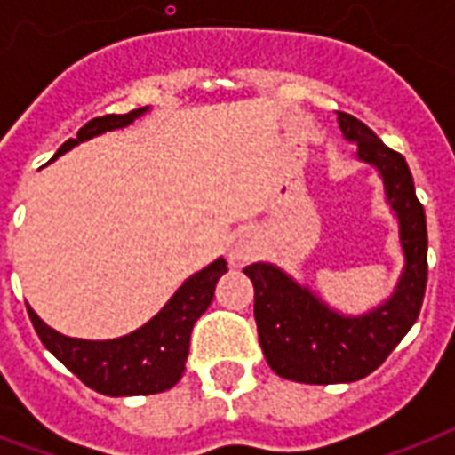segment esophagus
Returning <instances> with one entry per match:
<instances>
[{
  "label": "esophagus",
  "instance_id": "34e87169",
  "mask_svg": "<svg viewBox=\"0 0 455 455\" xmlns=\"http://www.w3.org/2000/svg\"><path fill=\"white\" fill-rule=\"evenodd\" d=\"M252 257H255V248L248 241H238L228 252V262L234 267H245L248 262H252Z\"/></svg>",
  "mask_w": 455,
  "mask_h": 455
}]
</instances>
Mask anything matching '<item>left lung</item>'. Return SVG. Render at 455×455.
Returning a JSON list of instances; mask_svg holds the SVG:
<instances>
[{"instance_id":"1","label":"left lung","mask_w":455,"mask_h":455,"mask_svg":"<svg viewBox=\"0 0 455 455\" xmlns=\"http://www.w3.org/2000/svg\"><path fill=\"white\" fill-rule=\"evenodd\" d=\"M338 120L342 134L359 146L361 160L380 170L399 217L406 269L387 302L356 318L328 309L271 264L243 269L255 285V321L267 363L285 380L307 385L354 382L373 373L416 323L427 285V224L409 164L354 116L339 113Z\"/></svg>"}]
</instances>
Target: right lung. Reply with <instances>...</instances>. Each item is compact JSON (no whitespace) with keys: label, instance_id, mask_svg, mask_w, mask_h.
I'll use <instances>...</instances> for the list:
<instances>
[{"label":"right lung","instance_id":"obj_1","mask_svg":"<svg viewBox=\"0 0 455 455\" xmlns=\"http://www.w3.org/2000/svg\"><path fill=\"white\" fill-rule=\"evenodd\" d=\"M148 108H137L124 116H103L89 120L77 137L68 139L56 156H63L73 146L87 139L117 130L134 123V117ZM53 156V157H56ZM228 271L227 259H217L207 269L198 271L186 281L163 311L153 316L144 328L124 335V338L108 339V342H89L60 335L42 321L28 307L35 331L42 345L56 359L73 371L87 387L96 389L106 396H141L157 395L174 387L186 368L188 356V339H191L193 323L203 316L214 298V285Z\"/></svg>","mask_w":455,"mask_h":455}]
</instances>
